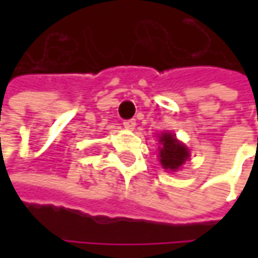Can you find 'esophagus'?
<instances>
[{"label":"esophagus","instance_id":"1","mask_svg":"<svg viewBox=\"0 0 258 258\" xmlns=\"http://www.w3.org/2000/svg\"><path fill=\"white\" fill-rule=\"evenodd\" d=\"M123 126L127 131H132V129H135V126H136V120L135 119H127V120L123 122Z\"/></svg>","mask_w":258,"mask_h":258}]
</instances>
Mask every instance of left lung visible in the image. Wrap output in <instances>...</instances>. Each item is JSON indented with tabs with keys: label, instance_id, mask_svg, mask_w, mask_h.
Returning <instances> with one entry per match:
<instances>
[{
	"label": "left lung",
	"instance_id": "obj_1",
	"mask_svg": "<svg viewBox=\"0 0 258 258\" xmlns=\"http://www.w3.org/2000/svg\"><path fill=\"white\" fill-rule=\"evenodd\" d=\"M159 161L164 169L172 172L178 171L189 158V149L181 144L173 134L164 132L159 135Z\"/></svg>",
	"mask_w": 258,
	"mask_h": 258
}]
</instances>
